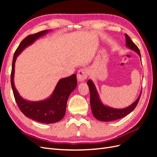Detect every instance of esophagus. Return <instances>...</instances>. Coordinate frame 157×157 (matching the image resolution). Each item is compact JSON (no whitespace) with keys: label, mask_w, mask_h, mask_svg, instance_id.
I'll return each instance as SVG.
<instances>
[{"label":"esophagus","mask_w":157,"mask_h":157,"mask_svg":"<svg viewBox=\"0 0 157 157\" xmlns=\"http://www.w3.org/2000/svg\"><path fill=\"white\" fill-rule=\"evenodd\" d=\"M88 72L86 69H81L77 73V79L79 82H83L87 78Z\"/></svg>","instance_id":"1"}]
</instances>
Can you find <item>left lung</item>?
<instances>
[{
	"mask_svg": "<svg viewBox=\"0 0 157 157\" xmlns=\"http://www.w3.org/2000/svg\"><path fill=\"white\" fill-rule=\"evenodd\" d=\"M125 37L126 46L130 49L136 52L141 58L140 52L137 46L132 42L130 36L127 34H125ZM87 84L88 85L90 90V105H91L92 112L94 117L99 121L109 122L115 121L124 117L128 114H130L132 111H134V109L137 106L141 94V92L139 97L130 105L123 109H115L105 105L102 103L100 98H99V94L96 86L92 81V80H88Z\"/></svg>",
	"mask_w": 157,
	"mask_h": 157,
	"instance_id": "1",
	"label": "left lung"
}]
</instances>
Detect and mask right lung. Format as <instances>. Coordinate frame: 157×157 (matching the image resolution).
Returning <instances> with one entry per match:
<instances>
[{
	"mask_svg": "<svg viewBox=\"0 0 157 157\" xmlns=\"http://www.w3.org/2000/svg\"><path fill=\"white\" fill-rule=\"evenodd\" d=\"M50 31L45 30L30 35L21 42L13 55L11 72V85L13 96L21 111L32 120L45 124L55 123L63 118L68 98L77 86V75L73 74L70 77L60 79L51 96L44 100L39 101H31L23 99L15 87L13 78L17 57L27 46Z\"/></svg>",
	"mask_w": 157,
	"mask_h": 157,
	"instance_id": "1",
	"label": "right lung"
}]
</instances>
